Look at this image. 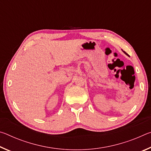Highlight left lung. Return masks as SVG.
I'll return each instance as SVG.
<instances>
[{"instance_id": "8db88e82", "label": "left lung", "mask_w": 151, "mask_h": 151, "mask_svg": "<svg viewBox=\"0 0 151 151\" xmlns=\"http://www.w3.org/2000/svg\"><path fill=\"white\" fill-rule=\"evenodd\" d=\"M122 52H123L124 53V54H125V55H127V56H129V55H128V54H127V53L126 52H124V51H123V50H122Z\"/></svg>"}]
</instances>
